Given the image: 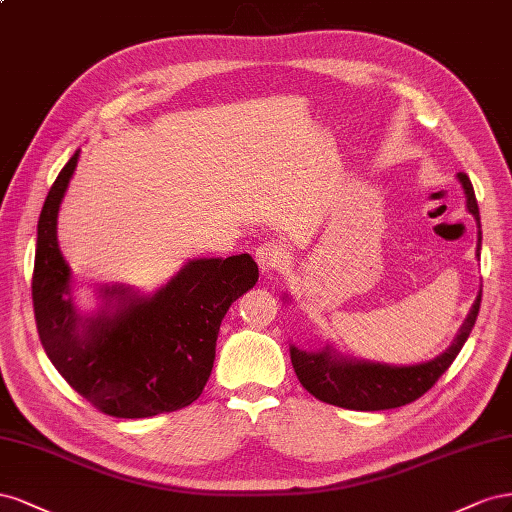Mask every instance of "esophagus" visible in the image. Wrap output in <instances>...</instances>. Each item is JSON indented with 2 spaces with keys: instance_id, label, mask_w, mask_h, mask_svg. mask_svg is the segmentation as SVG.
<instances>
[{
  "instance_id": "esophagus-1",
  "label": "esophagus",
  "mask_w": 512,
  "mask_h": 512,
  "mask_svg": "<svg viewBox=\"0 0 512 512\" xmlns=\"http://www.w3.org/2000/svg\"><path fill=\"white\" fill-rule=\"evenodd\" d=\"M287 251L276 242H266L261 244L255 251V261L259 264L261 272H276L281 270L287 264Z\"/></svg>"
}]
</instances>
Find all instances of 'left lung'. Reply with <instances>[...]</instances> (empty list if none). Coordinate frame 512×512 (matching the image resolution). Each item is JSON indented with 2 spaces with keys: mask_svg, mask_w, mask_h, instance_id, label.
Returning <instances> with one entry per match:
<instances>
[{
  "mask_svg": "<svg viewBox=\"0 0 512 512\" xmlns=\"http://www.w3.org/2000/svg\"><path fill=\"white\" fill-rule=\"evenodd\" d=\"M459 182L467 197V210L474 214L480 227L478 203L474 195V186L470 178L461 171ZM478 251H480V231H478ZM480 257V253H478ZM480 309V294L472 306L470 315L465 317L463 326L442 356H437L429 362L412 364V367H388L379 362H364V360H347L334 356L326 347L319 354L300 352L298 347H291V364L300 379V384L309 390L315 399L345 407V410H360V412H377V410H392L420 399L429 388L435 386L446 369L461 352L463 343L470 337V332L476 324Z\"/></svg>",
  "mask_w": 512,
  "mask_h": 512,
  "instance_id": "1",
  "label": "left lung"
}]
</instances>
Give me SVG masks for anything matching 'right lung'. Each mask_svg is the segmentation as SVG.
I'll list each match as a JSON object with an SVG mask.
<instances>
[{
    "label": "right lung",
    "instance_id": "1",
    "mask_svg": "<svg viewBox=\"0 0 512 512\" xmlns=\"http://www.w3.org/2000/svg\"><path fill=\"white\" fill-rule=\"evenodd\" d=\"M79 150L57 175L38 218L32 276L42 347L66 382L98 412L148 418L199 399L212 373L218 328L231 302L251 289L259 270L251 255L193 259L139 298L126 287L102 291L118 311L81 319L70 304V270L57 246V212Z\"/></svg>",
    "mask_w": 512,
    "mask_h": 512
}]
</instances>
